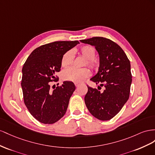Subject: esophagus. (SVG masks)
I'll return each mask as SVG.
<instances>
[{"mask_svg": "<svg viewBox=\"0 0 155 155\" xmlns=\"http://www.w3.org/2000/svg\"><path fill=\"white\" fill-rule=\"evenodd\" d=\"M74 85H75V86H76V87H78L80 84H79V83H74Z\"/></svg>", "mask_w": 155, "mask_h": 155, "instance_id": "esophagus-1", "label": "esophagus"}]
</instances>
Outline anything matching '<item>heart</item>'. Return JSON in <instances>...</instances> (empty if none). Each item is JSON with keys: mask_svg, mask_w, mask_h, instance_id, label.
I'll return each instance as SVG.
<instances>
[{"mask_svg": "<svg viewBox=\"0 0 155 155\" xmlns=\"http://www.w3.org/2000/svg\"><path fill=\"white\" fill-rule=\"evenodd\" d=\"M78 52L82 57L86 59L85 65H87L91 68H96L98 62L94 58L95 56V48L90 45H84L77 50ZM74 60V55L72 51L65 52L61 60V67L66 68L71 65ZM91 74V71L88 68L76 69L74 68H69L64 70L61 74V78L65 81H71L73 82H81Z\"/></svg>", "mask_w": 155, "mask_h": 155, "instance_id": "1", "label": "heart"}]
</instances>
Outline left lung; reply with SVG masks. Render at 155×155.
<instances>
[{"label":"left lung","mask_w":155,"mask_h":155,"mask_svg":"<svg viewBox=\"0 0 155 155\" xmlns=\"http://www.w3.org/2000/svg\"><path fill=\"white\" fill-rule=\"evenodd\" d=\"M81 41L95 46L98 52L99 71L90 80L105 87L101 92L87 86L84 97L86 107L99 120H110L129 98L132 82L130 61L120 46L109 39L94 37Z\"/></svg>","instance_id":"obj_1"}]
</instances>
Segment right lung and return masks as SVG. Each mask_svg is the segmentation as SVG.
Listing matches in <instances>:
<instances>
[{
  "instance_id": "add662e5",
  "label": "right lung",
  "mask_w": 155,
  "mask_h": 155,
  "mask_svg": "<svg viewBox=\"0 0 155 155\" xmlns=\"http://www.w3.org/2000/svg\"><path fill=\"white\" fill-rule=\"evenodd\" d=\"M78 41H54L34 49L22 69L21 87L24 103L31 115L44 124H53L62 117L70 97L75 90L74 83L65 81L51 89V82H57L55 74L61 68L65 52L77 45Z\"/></svg>"
}]
</instances>
